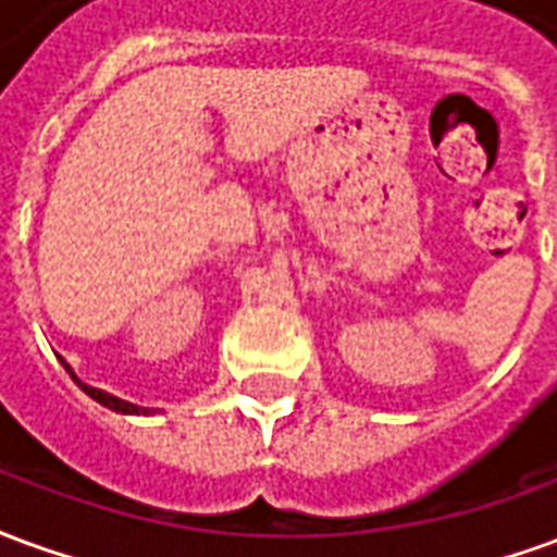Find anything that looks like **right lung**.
Listing matches in <instances>:
<instances>
[{
  "instance_id": "obj_1",
  "label": "right lung",
  "mask_w": 557,
  "mask_h": 557,
  "mask_svg": "<svg viewBox=\"0 0 557 557\" xmlns=\"http://www.w3.org/2000/svg\"><path fill=\"white\" fill-rule=\"evenodd\" d=\"M62 363H65V361H62ZM65 370L71 373V379L77 382L83 394H89L95 403H101V406H107L110 411H119V414H151L148 409H139V406H134V403H125V399L113 397V394H107V391H101V387H91V385H86V382H79L77 375H74V370H71L67 363H65Z\"/></svg>"
}]
</instances>
